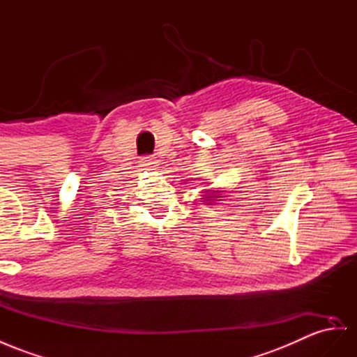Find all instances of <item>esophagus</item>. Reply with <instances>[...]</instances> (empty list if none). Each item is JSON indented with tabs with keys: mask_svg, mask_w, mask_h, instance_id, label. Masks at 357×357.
Masks as SVG:
<instances>
[{
	"mask_svg": "<svg viewBox=\"0 0 357 357\" xmlns=\"http://www.w3.org/2000/svg\"><path fill=\"white\" fill-rule=\"evenodd\" d=\"M142 166L143 167H157L158 161L155 157H143L142 158Z\"/></svg>",
	"mask_w": 357,
	"mask_h": 357,
	"instance_id": "34e87169",
	"label": "esophagus"
}]
</instances>
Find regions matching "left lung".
<instances>
[{
    "label": "left lung",
    "instance_id": "1",
    "mask_svg": "<svg viewBox=\"0 0 357 357\" xmlns=\"http://www.w3.org/2000/svg\"><path fill=\"white\" fill-rule=\"evenodd\" d=\"M209 200H213V199H209Z\"/></svg>",
    "mask_w": 357,
    "mask_h": 357
}]
</instances>
